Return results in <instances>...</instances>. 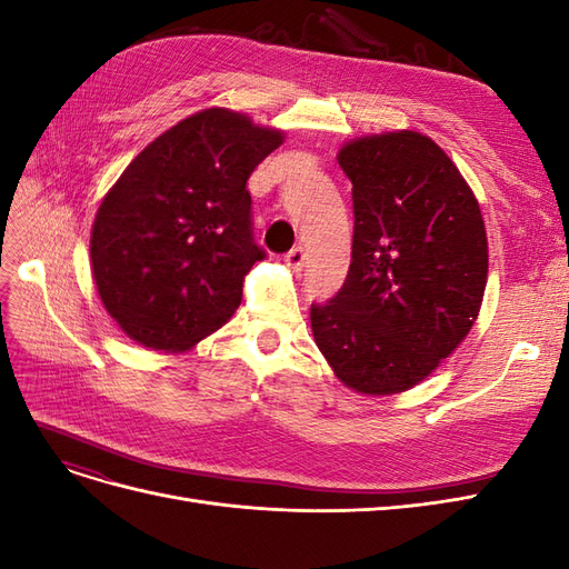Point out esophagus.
<instances>
[{
  "mask_svg": "<svg viewBox=\"0 0 569 569\" xmlns=\"http://www.w3.org/2000/svg\"><path fill=\"white\" fill-rule=\"evenodd\" d=\"M303 261H306V253H303V247H295L291 251L284 253V263L291 268V270H301L303 268Z\"/></svg>",
  "mask_w": 569,
  "mask_h": 569,
  "instance_id": "esophagus-1",
  "label": "esophagus"
}]
</instances>
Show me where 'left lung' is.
Here are the masks:
<instances>
[{
	"label": "left lung",
	"instance_id": "8db88e82",
	"mask_svg": "<svg viewBox=\"0 0 569 569\" xmlns=\"http://www.w3.org/2000/svg\"><path fill=\"white\" fill-rule=\"evenodd\" d=\"M337 161L353 184L351 266L337 297L311 306L313 337L353 391L399 393L472 330L489 270L485 220L427 134L358 137Z\"/></svg>",
	"mask_w": 569,
	"mask_h": 569
}]
</instances>
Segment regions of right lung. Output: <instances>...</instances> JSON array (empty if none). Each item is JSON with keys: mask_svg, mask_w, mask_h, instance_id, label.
I'll use <instances>...</instances> for the list:
<instances>
[{"mask_svg": "<svg viewBox=\"0 0 569 569\" xmlns=\"http://www.w3.org/2000/svg\"><path fill=\"white\" fill-rule=\"evenodd\" d=\"M284 140L244 113L203 109L144 147L101 201L90 239L92 278L130 339L176 353L226 325L253 242V168Z\"/></svg>", "mask_w": 569, "mask_h": 569, "instance_id": "1", "label": "right lung"}]
</instances>
